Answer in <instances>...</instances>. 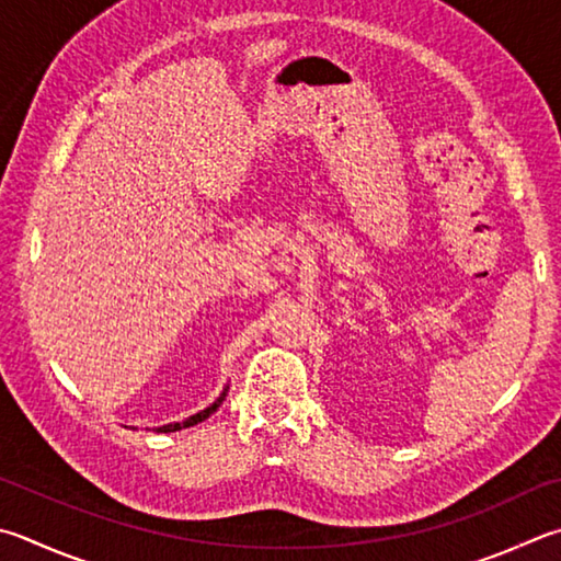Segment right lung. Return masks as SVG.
I'll use <instances>...</instances> for the list:
<instances>
[{
	"label": "right lung",
	"instance_id": "add662e5",
	"mask_svg": "<svg viewBox=\"0 0 561 561\" xmlns=\"http://www.w3.org/2000/svg\"><path fill=\"white\" fill-rule=\"evenodd\" d=\"M222 400H226V392H222V394L218 397V400H216V402H213L210 407H206V410H203V412H198V414H193V416H188V420H186V422H176V424H167V426H159V430H157V432H176V430H181V426H193V424H198V422H203V420H206V416H210L213 412H216V410H218V407L222 404Z\"/></svg>",
	"mask_w": 561,
	"mask_h": 561
}]
</instances>
